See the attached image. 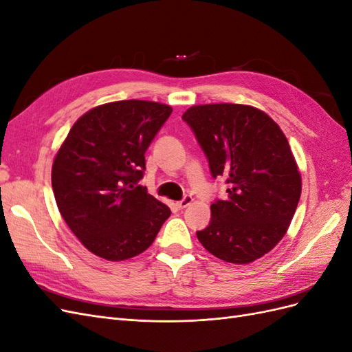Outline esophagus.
<instances>
[{"mask_svg": "<svg viewBox=\"0 0 352 352\" xmlns=\"http://www.w3.org/2000/svg\"><path fill=\"white\" fill-rule=\"evenodd\" d=\"M194 201V198L190 197V195H186V197H184V199H180V201H177L176 202V206H177V208H186L190 202Z\"/></svg>", "mask_w": 352, "mask_h": 352, "instance_id": "obj_1", "label": "esophagus"}]
</instances>
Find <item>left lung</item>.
Wrapping results in <instances>:
<instances>
[{
  "instance_id": "left-lung-1",
  "label": "left lung",
  "mask_w": 352,
  "mask_h": 352,
  "mask_svg": "<svg viewBox=\"0 0 352 352\" xmlns=\"http://www.w3.org/2000/svg\"><path fill=\"white\" fill-rule=\"evenodd\" d=\"M182 119L206 153L228 198L211 204L210 225L197 232L214 257L248 264L285 236L301 197V175L285 133L264 111L243 104L192 105Z\"/></svg>"
}]
</instances>
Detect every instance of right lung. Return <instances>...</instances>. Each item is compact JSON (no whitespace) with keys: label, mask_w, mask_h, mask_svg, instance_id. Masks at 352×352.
Segmentation results:
<instances>
[{"label":"right lung","mask_w":352,"mask_h":352,"mask_svg":"<svg viewBox=\"0 0 352 352\" xmlns=\"http://www.w3.org/2000/svg\"><path fill=\"white\" fill-rule=\"evenodd\" d=\"M166 104L126 100L79 117L52 163L60 214L82 245L109 261L144 252L170 208L136 185L145 151L172 114Z\"/></svg>","instance_id":"obj_1"}]
</instances>
